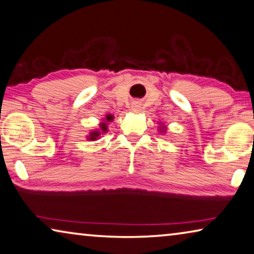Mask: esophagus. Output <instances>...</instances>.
Here are the masks:
<instances>
[{
  "mask_svg": "<svg viewBox=\"0 0 254 254\" xmlns=\"http://www.w3.org/2000/svg\"><path fill=\"white\" fill-rule=\"evenodd\" d=\"M131 108H132V111H133V112H139L140 108H141V104H140L139 102H133V103H132Z\"/></svg>",
  "mask_w": 254,
  "mask_h": 254,
  "instance_id": "obj_1",
  "label": "esophagus"
}]
</instances>
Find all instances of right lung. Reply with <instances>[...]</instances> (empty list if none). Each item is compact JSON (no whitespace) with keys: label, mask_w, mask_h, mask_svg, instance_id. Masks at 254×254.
I'll use <instances>...</instances> for the list:
<instances>
[{"label":"right lung","mask_w":254,"mask_h":254,"mask_svg":"<svg viewBox=\"0 0 254 254\" xmlns=\"http://www.w3.org/2000/svg\"><path fill=\"white\" fill-rule=\"evenodd\" d=\"M113 120V116L112 115H107L106 116V121H108V122H110V121H112ZM100 127H102V130L105 132L106 130H107V127H106V123H102L100 124ZM99 132H92L91 133V135H90V138L89 139H91V140H95V139H97V136H99Z\"/></svg>","instance_id":"obj_1"}]
</instances>
